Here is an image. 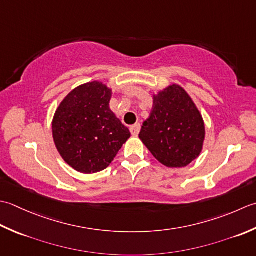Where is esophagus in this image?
Listing matches in <instances>:
<instances>
[{
    "mask_svg": "<svg viewBox=\"0 0 256 256\" xmlns=\"http://www.w3.org/2000/svg\"><path fill=\"white\" fill-rule=\"evenodd\" d=\"M140 132V124H136L134 126L130 127V132L134 136V137H137Z\"/></svg>",
    "mask_w": 256,
    "mask_h": 256,
    "instance_id": "esophagus-1",
    "label": "esophagus"
}]
</instances>
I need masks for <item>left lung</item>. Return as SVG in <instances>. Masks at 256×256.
<instances>
[{
  "label": "left lung",
  "instance_id": "1",
  "mask_svg": "<svg viewBox=\"0 0 256 256\" xmlns=\"http://www.w3.org/2000/svg\"><path fill=\"white\" fill-rule=\"evenodd\" d=\"M204 134L194 102L184 88L172 85L154 97V108L139 138L159 162L182 168L199 157Z\"/></svg>",
  "mask_w": 256,
  "mask_h": 256
}]
</instances>
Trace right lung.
Instances as JSON below:
<instances>
[{"label":"right lung","instance_id":"obj_1","mask_svg":"<svg viewBox=\"0 0 256 256\" xmlns=\"http://www.w3.org/2000/svg\"><path fill=\"white\" fill-rule=\"evenodd\" d=\"M112 90L99 82L75 88L60 102L53 138L65 162L82 174H95L112 164L130 137L129 129L109 108Z\"/></svg>","mask_w":256,"mask_h":256}]
</instances>
